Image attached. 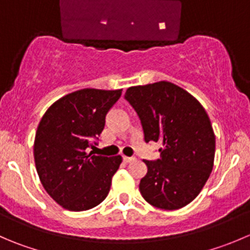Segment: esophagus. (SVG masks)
Masks as SVG:
<instances>
[{"mask_svg": "<svg viewBox=\"0 0 250 250\" xmlns=\"http://www.w3.org/2000/svg\"><path fill=\"white\" fill-rule=\"evenodd\" d=\"M134 157H129V156H123V161L125 162V164H129V162L134 161Z\"/></svg>", "mask_w": 250, "mask_h": 250, "instance_id": "34e87169", "label": "esophagus"}]
</instances>
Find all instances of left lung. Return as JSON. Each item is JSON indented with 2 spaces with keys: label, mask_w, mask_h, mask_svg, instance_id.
<instances>
[{
  "label": "left lung",
  "mask_w": 250,
  "mask_h": 250,
  "mask_svg": "<svg viewBox=\"0 0 250 250\" xmlns=\"http://www.w3.org/2000/svg\"><path fill=\"white\" fill-rule=\"evenodd\" d=\"M125 98L139 116L145 142L162 144L157 161L144 160L143 198L159 209L186 207L202 192L214 167L215 134L207 111L188 91L166 81L130 86Z\"/></svg>",
  "instance_id": "1"
}]
</instances>
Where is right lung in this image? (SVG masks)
I'll use <instances>...</instances> for the list:
<instances>
[{"label": "right lung", "mask_w": 250, "mask_h": 250, "mask_svg": "<svg viewBox=\"0 0 250 250\" xmlns=\"http://www.w3.org/2000/svg\"><path fill=\"white\" fill-rule=\"evenodd\" d=\"M122 94L81 89L52 104L38 125L34 159L41 184L69 211L95 208L107 197L122 156L88 152L105 127V117Z\"/></svg>", "instance_id": "obj_1"}]
</instances>
